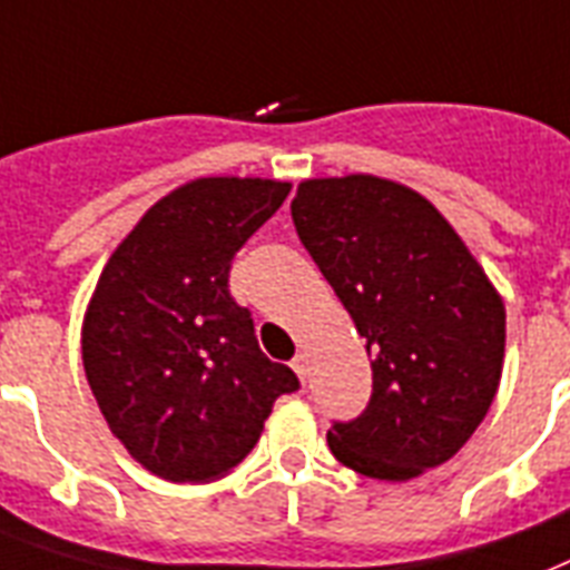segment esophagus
Masks as SVG:
<instances>
[{"label": "esophagus", "instance_id": "esophagus-1", "mask_svg": "<svg viewBox=\"0 0 570 570\" xmlns=\"http://www.w3.org/2000/svg\"><path fill=\"white\" fill-rule=\"evenodd\" d=\"M293 368H295V374H298V381H301V383H307V374H309L307 354H298V357L293 360Z\"/></svg>", "mask_w": 570, "mask_h": 570}]
</instances>
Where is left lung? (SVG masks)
<instances>
[{"instance_id": "8db88e82", "label": "left lung", "mask_w": 570, "mask_h": 570, "mask_svg": "<svg viewBox=\"0 0 570 570\" xmlns=\"http://www.w3.org/2000/svg\"><path fill=\"white\" fill-rule=\"evenodd\" d=\"M293 222L372 354V401L327 430L331 453L390 483L448 462L501 383V293L451 222L397 180H301Z\"/></svg>"}]
</instances>
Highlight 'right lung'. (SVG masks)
Here are the masks:
<instances>
[{
  "label": "right lung",
  "mask_w": 570,
  "mask_h": 570,
  "mask_svg": "<svg viewBox=\"0 0 570 570\" xmlns=\"http://www.w3.org/2000/svg\"><path fill=\"white\" fill-rule=\"evenodd\" d=\"M293 184L210 175L142 213L105 263L81 325V360L110 433L169 483H210L248 456L289 365L257 345L228 293L234 254Z\"/></svg>",
  "instance_id": "obj_1"
}]
</instances>
